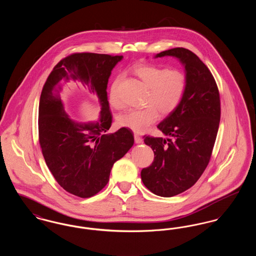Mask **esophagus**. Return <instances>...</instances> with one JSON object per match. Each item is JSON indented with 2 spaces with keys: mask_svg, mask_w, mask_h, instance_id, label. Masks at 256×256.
<instances>
[{
  "mask_svg": "<svg viewBox=\"0 0 256 256\" xmlns=\"http://www.w3.org/2000/svg\"><path fill=\"white\" fill-rule=\"evenodd\" d=\"M134 141L136 144H141L143 143V139L138 135V134H134Z\"/></svg>",
  "mask_w": 256,
  "mask_h": 256,
  "instance_id": "esophagus-1",
  "label": "esophagus"
}]
</instances>
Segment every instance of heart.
Instances as JSON below:
<instances>
[{"label": "heart", "mask_w": 256, "mask_h": 256, "mask_svg": "<svg viewBox=\"0 0 256 256\" xmlns=\"http://www.w3.org/2000/svg\"><path fill=\"white\" fill-rule=\"evenodd\" d=\"M135 73L148 87L146 104L143 110H130L119 115L120 126L135 132H144L150 124L156 122L159 113L169 115L178 108L182 102L188 86L186 74L178 69H168L154 65H142L135 68ZM119 78L111 86L110 104L114 108H122L121 98L118 96Z\"/></svg>", "instance_id": "b5f03b06"}]
</instances>
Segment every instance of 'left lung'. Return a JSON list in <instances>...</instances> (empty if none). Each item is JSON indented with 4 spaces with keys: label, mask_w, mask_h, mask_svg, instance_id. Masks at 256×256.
<instances>
[{
    "label": "left lung",
    "mask_w": 256,
    "mask_h": 256,
    "mask_svg": "<svg viewBox=\"0 0 256 256\" xmlns=\"http://www.w3.org/2000/svg\"><path fill=\"white\" fill-rule=\"evenodd\" d=\"M166 56L184 65L188 86L178 108L158 126L169 137L144 136L154 159L141 170V178L154 194L170 198L192 187L206 170L218 134L220 102L214 76L193 52L174 48L156 58Z\"/></svg>",
    "instance_id": "obj_1"
}]
</instances>
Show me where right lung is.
<instances>
[{
    "label": "right lung",
    "instance_id": "obj_1",
    "mask_svg": "<svg viewBox=\"0 0 256 256\" xmlns=\"http://www.w3.org/2000/svg\"><path fill=\"white\" fill-rule=\"evenodd\" d=\"M122 56L76 52L61 60L43 86L38 111L39 144L56 180L72 195L90 198L110 180L113 164L134 146V132L122 128L106 134L112 115L108 84L112 69ZM70 77L80 79L101 106L98 122H74L66 114L59 93Z\"/></svg>",
    "mask_w": 256,
    "mask_h": 256
}]
</instances>
